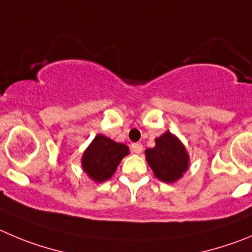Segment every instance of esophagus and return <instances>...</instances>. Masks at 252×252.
Here are the masks:
<instances>
[{"instance_id": "1", "label": "esophagus", "mask_w": 252, "mask_h": 252, "mask_svg": "<svg viewBox=\"0 0 252 252\" xmlns=\"http://www.w3.org/2000/svg\"><path fill=\"white\" fill-rule=\"evenodd\" d=\"M130 149L131 152L135 153V154H140V153L143 152V145L140 144V143H133V144L130 145Z\"/></svg>"}]
</instances>
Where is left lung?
<instances>
[{
    "instance_id": "left-lung-1",
    "label": "left lung",
    "mask_w": 252,
    "mask_h": 252,
    "mask_svg": "<svg viewBox=\"0 0 252 252\" xmlns=\"http://www.w3.org/2000/svg\"><path fill=\"white\" fill-rule=\"evenodd\" d=\"M148 164L161 182L173 183L187 171L189 157L184 145L170 131L155 139V147L145 150Z\"/></svg>"
}]
</instances>
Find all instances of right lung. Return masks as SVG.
Returning a JSON list of instances; mask_svg holds the SVG:
<instances>
[{
	"label": "right lung",
	"instance_id": "obj_1",
	"mask_svg": "<svg viewBox=\"0 0 252 252\" xmlns=\"http://www.w3.org/2000/svg\"><path fill=\"white\" fill-rule=\"evenodd\" d=\"M128 153L126 145L113 142L99 134L83 154L82 166L94 182H104L114 174L117 166Z\"/></svg>",
	"mask_w": 252,
	"mask_h": 252
}]
</instances>
